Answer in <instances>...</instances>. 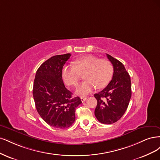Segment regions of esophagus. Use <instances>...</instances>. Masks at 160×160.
Returning <instances> with one entry per match:
<instances>
[{
	"label": "esophagus",
	"mask_w": 160,
	"mask_h": 160,
	"mask_svg": "<svg viewBox=\"0 0 160 160\" xmlns=\"http://www.w3.org/2000/svg\"><path fill=\"white\" fill-rule=\"evenodd\" d=\"M86 99H87L86 97H82V98H81V101H82V102H85V101L86 100Z\"/></svg>",
	"instance_id": "obj_1"
}]
</instances>
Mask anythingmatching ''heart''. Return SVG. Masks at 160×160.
I'll return each mask as SVG.
<instances>
[{
	"label": "heart",
	"instance_id": "b5f03b06",
	"mask_svg": "<svg viewBox=\"0 0 160 160\" xmlns=\"http://www.w3.org/2000/svg\"><path fill=\"white\" fill-rule=\"evenodd\" d=\"M114 68L111 62L106 59H100L93 55H87L75 61V66L65 65L62 70V77L68 86H76L80 77L84 75L86 80L76 89V94L86 96L98 88H104L111 80Z\"/></svg>",
	"mask_w": 160,
	"mask_h": 160
}]
</instances>
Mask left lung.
<instances>
[{
    "label": "left lung",
    "mask_w": 160,
    "mask_h": 160,
    "mask_svg": "<svg viewBox=\"0 0 160 160\" xmlns=\"http://www.w3.org/2000/svg\"><path fill=\"white\" fill-rule=\"evenodd\" d=\"M106 56L113 65L114 74L105 88L94 94L97 100L94 114L100 122L112 124L119 120L127 110L132 96L131 80L121 62Z\"/></svg>",
    "instance_id": "obj_1"
}]
</instances>
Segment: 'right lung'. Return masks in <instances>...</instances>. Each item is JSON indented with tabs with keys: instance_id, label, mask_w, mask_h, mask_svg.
I'll list each match as a JSON object with an SVG mask.
<instances>
[{
	"instance_id": "add662e5",
	"label": "right lung",
	"mask_w": 160,
	"mask_h": 160,
	"mask_svg": "<svg viewBox=\"0 0 160 160\" xmlns=\"http://www.w3.org/2000/svg\"><path fill=\"white\" fill-rule=\"evenodd\" d=\"M70 54L56 55L41 64L36 73L33 84V98L37 112L50 126L64 129L75 121V110L82 101L72 98L62 77V70Z\"/></svg>"
}]
</instances>
